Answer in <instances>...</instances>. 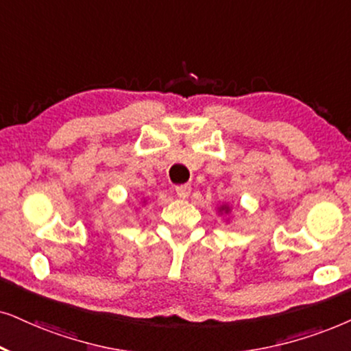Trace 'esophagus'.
I'll list each match as a JSON object with an SVG mask.
<instances>
[{
    "label": "esophagus",
    "instance_id": "34e87169",
    "mask_svg": "<svg viewBox=\"0 0 351 351\" xmlns=\"http://www.w3.org/2000/svg\"><path fill=\"white\" fill-rule=\"evenodd\" d=\"M176 194H178V197L186 199L191 194V184H180V186H176Z\"/></svg>",
    "mask_w": 351,
    "mask_h": 351
}]
</instances>
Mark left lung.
Instances as JSON below:
<instances>
[{"label": "left lung", "mask_w": 351, "mask_h": 351, "mask_svg": "<svg viewBox=\"0 0 351 351\" xmlns=\"http://www.w3.org/2000/svg\"><path fill=\"white\" fill-rule=\"evenodd\" d=\"M230 212H232V207H230L228 204H223V206L219 207V214H220V215H221V214H230Z\"/></svg>", "instance_id": "8db88e82"}]
</instances>
